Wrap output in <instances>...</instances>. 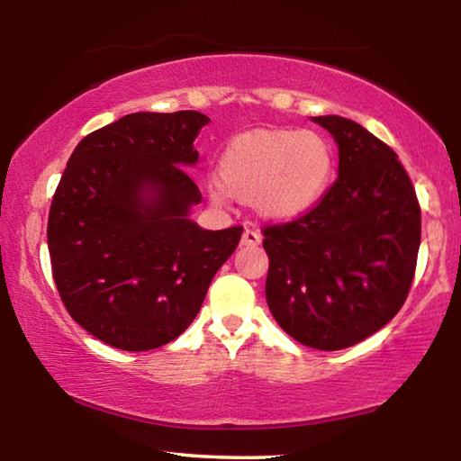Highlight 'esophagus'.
<instances>
[{
  "label": "esophagus",
  "mask_w": 461,
  "mask_h": 461,
  "mask_svg": "<svg viewBox=\"0 0 461 461\" xmlns=\"http://www.w3.org/2000/svg\"><path fill=\"white\" fill-rule=\"evenodd\" d=\"M262 241V236L258 231H254V230H244V233H241V241L240 244L241 246H258Z\"/></svg>",
  "instance_id": "1"
}]
</instances>
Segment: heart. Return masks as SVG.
<instances>
[{"mask_svg":"<svg viewBox=\"0 0 461 461\" xmlns=\"http://www.w3.org/2000/svg\"><path fill=\"white\" fill-rule=\"evenodd\" d=\"M220 178H209L213 201H252L268 221H293L319 205L335 175L330 140L313 130H249L220 156Z\"/></svg>","mask_w":461,"mask_h":461,"instance_id":"1","label":"heart"}]
</instances>
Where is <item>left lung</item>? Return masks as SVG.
Here are the masks:
<instances>
[{
	"label": "left lung",
	"instance_id": "left-lung-1",
	"mask_svg": "<svg viewBox=\"0 0 461 461\" xmlns=\"http://www.w3.org/2000/svg\"><path fill=\"white\" fill-rule=\"evenodd\" d=\"M311 120L338 144V181L307 215L264 230L267 303L291 338L333 352L399 313L415 276L420 209L384 142L339 115Z\"/></svg>",
	"mask_w": 461,
	"mask_h": 461
}]
</instances>
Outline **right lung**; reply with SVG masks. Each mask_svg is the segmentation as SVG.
<instances>
[{
  "label": "right lung",
  "instance_id": "right-lung-1",
  "mask_svg": "<svg viewBox=\"0 0 461 461\" xmlns=\"http://www.w3.org/2000/svg\"><path fill=\"white\" fill-rule=\"evenodd\" d=\"M199 112L123 115L85 136L67 162L49 215L52 276L71 317L93 338L146 352L197 317L241 228L203 230L186 175Z\"/></svg>",
  "mask_w": 461,
  "mask_h": 461
}]
</instances>
